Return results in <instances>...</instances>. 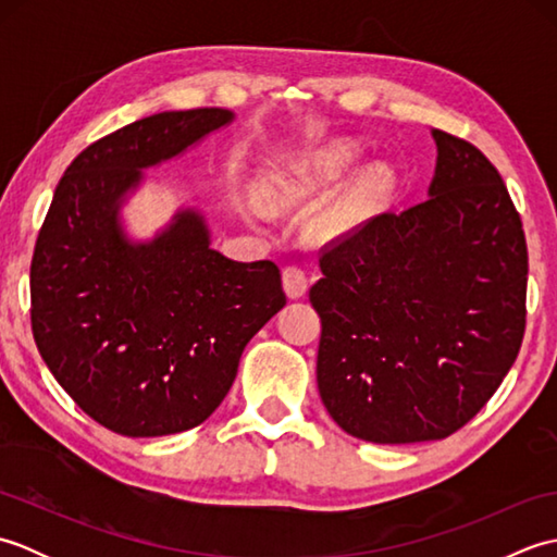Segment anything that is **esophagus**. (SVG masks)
<instances>
[{"label":"esophagus","instance_id":"34e87169","mask_svg":"<svg viewBox=\"0 0 557 557\" xmlns=\"http://www.w3.org/2000/svg\"><path fill=\"white\" fill-rule=\"evenodd\" d=\"M282 285H285V292L289 299H301L306 292H309V277L306 272L297 265H287L282 270Z\"/></svg>","mask_w":557,"mask_h":557}]
</instances>
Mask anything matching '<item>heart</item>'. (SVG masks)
I'll return each mask as SVG.
<instances>
[{"label": "heart", "instance_id": "b5f03b06", "mask_svg": "<svg viewBox=\"0 0 557 557\" xmlns=\"http://www.w3.org/2000/svg\"><path fill=\"white\" fill-rule=\"evenodd\" d=\"M363 150L354 140H333L309 156L282 164L265 180V203L270 208H294L325 196L357 168ZM395 172L387 164H366L345 188L311 220V230L321 242H335L354 232L369 212L395 188ZM260 218L263 210L253 208Z\"/></svg>", "mask_w": 557, "mask_h": 557}]
</instances>
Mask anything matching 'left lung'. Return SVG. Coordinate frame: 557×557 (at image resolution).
Masks as SVG:
<instances>
[{
  "instance_id": "left-lung-1",
  "label": "left lung",
  "mask_w": 557,
  "mask_h": 557,
  "mask_svg": "<svg viewBox=\"0 0 557 557\" xmlns=\"http://www.w3.org/2000/svg\"><path fill=\"white\" fill-rule=\"evenodd\" d=\"M429 198L385 212L321 258L318 393L377 445L441 441L474 419L522 347L527 242L503 176L431 128Z\"/></svg>"
}]
</instances>
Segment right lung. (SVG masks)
<instances>
[{
  "label": "right lung",
  "mask_w": 557,
  "mask_h": 557,
  "mask_svg": "<svg viewBox=\"0 0 557 557\" xmlns=\"http://www.w3.org/2000/svg\"><path fill=\"white\" fill-rule=\"evenodd\" d=\"M232 122L222 108L144 116L83 150L54 188L30 263L33 337L69 397L114 433L203 423L248 339L287 304L280 268L215 251L196 206L148 239L126 230L146 170Z\"/></svg>",
  "instance_id": "1"
}]
</instances>
